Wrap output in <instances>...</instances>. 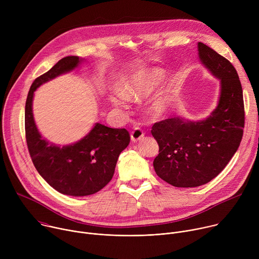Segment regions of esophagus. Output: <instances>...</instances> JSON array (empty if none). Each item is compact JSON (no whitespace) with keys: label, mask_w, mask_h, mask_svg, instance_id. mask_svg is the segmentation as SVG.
Masks as SVG:
<instances>
[{"label":"esophagus","mask_w":259,"mask_h":259,"mask_svg":"<svg viewBox=\"0 0 259 259\" xmlns=\"http://www.w3.org/2000/svg\"><path fill=\"white\" fill-rule=\"evenodd\" d=\"M144 136V132L141 128L139 127H135L132 131H131V140L136 142L138 140H140L142 137Z\"/></svg>","instance_id":"34e87169"}]
</instances>
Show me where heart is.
I'll return each instance as SVG.
<instances>
[{
    "mask_svg": "<svg viewBox=\"0 0 259 259\" xmlns=\"http://www.w3.org/2000/svg\"><path fill=\"white\" fill-rule=\"evenodd\" d=\"M163 73L160 69L139 71L125 78L118 87L116 96H112L109 99L116 106H125L128 102L127 98H138L151 94L160 84ZM164 107V101L159 100L155 104L157 110H162Z\"/></svg>",
    "mask_w": 259,
    "mask_h": 259,
    "instance_id": "obj_1",
    "label": "heart"
}]
</instances>
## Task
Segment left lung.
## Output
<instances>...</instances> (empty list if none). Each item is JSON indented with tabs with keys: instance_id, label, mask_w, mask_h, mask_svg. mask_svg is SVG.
Returning <instances> with one entry per match:
<instances>
[{
	"instance_id": "obj_1",
	"label": "left lung",
	"mask_w": 259,
	"mask_h": 259,
	"mask_svg": "<svg viewBox=\"0 0 259 259\" xmlns=\"http://www.w3.org/2000/svg\"><path fill=\"white\" fill-rule=\"evenodd\" d=\"M202 63L220 80V97L209 118L192 122L174 117L155 123L159 144L157 175L176 188H195L216 177L229 164L243 137L245 109L242 85L234 65L204 43Z\"/></svg>"
}]
</instances>
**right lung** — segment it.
Returning a JSON list of instances; mask_svg holds the SVG:
<instances>
[{"label":"right lung","instance_id":"obj_1","mask_svg":"<svg viewBox=\"0 0 259 259\" xmlns=\"http://www.w3.org/2000/svg\"><path fill=\"white\" fill-rule=\"evenodd\" d=\"M79 56H66L36 78L25 102V138L31 161L40 175L57 192L83 197L93 195L112 180L118 158L130 142L126 129L109 128L96 123L80 141L58 146L46 141L33 121V92L43 83L78 66Z\"/></svg>","mask_w":259,"mask_h":259}]
</instances>
